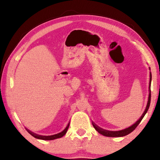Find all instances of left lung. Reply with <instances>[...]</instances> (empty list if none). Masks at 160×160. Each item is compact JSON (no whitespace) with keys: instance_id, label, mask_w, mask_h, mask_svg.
<instances>
[{"instance_id":"8db88e82","label":"left lung","mask_w":160,"mask_h":160,"mask_svg":"<svg viewBox=\"0 0 160 160\" xmlns=\"http://www.w3.org/2000/svg\"><path fill=\"white\" fill-rule=\"evenodd\" d=\"M150 84H149V97H148V104L147 106H146L145 109L144 111V112L142 113V116H140V118L136 122H135L134 124H132V126H131L128 128H127L126 129L123 130H121V131H107V130L102 129L101 128H99V126H97L95 123H92V125L94 126V128H95L96 131L99 132V133L102 134L104 136L107 137H123L125 136V135H128L129 133H131L132 131H133L135 129V128L139 125V123H140V121H142V119L144 117L145 113H147L148 110L150 107V99H151V90H150V86H151V80H152V74L150 72Z\"/></svg>"}]
</instances>
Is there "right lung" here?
Masks as SVG:
<instances>
[{"label": "right lung", "mask_w": 160, "mask_h": 160, "mask_svg": "<svg viewBox=\"0 0 160 160\" xmlns=\"http://www.w3.org/2000/svg\"><path fill=\"white\" fill-rule=\"evenodd\" d=\"M69 124H70V123H68V126L66 127V128H65L62 132H59V133H57V134L53 135H48V136H44V135H37V134H36V133H34L33 132H31L30 131H29V130H28V129H27V131H28V132H29V134L32 135L33 137H34L35 138L41 139V140H54V139L60 138L63 137V135L66 133L68 129Z\"/></svg>", "instance_id": "add662e5"}]
</instances>
